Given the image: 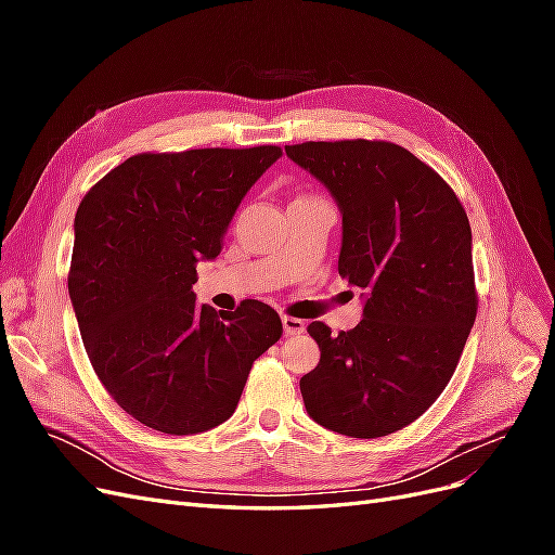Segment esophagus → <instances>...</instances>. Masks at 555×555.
Here are the masks:
<instances>
[{
	"label": "esophagus",
	"instance_id": "obj_1",
	"mask_svg": "<svg viewBox=\"0 0 555 555\" xmlns=\"http://www.w3.org/2000/svg\"><path fill=\"white\" fill-rule=\"evenodd\" d=\"M282 326H284V333H287V335H298V333L306 331V322H304V319L287 317V314L282 317Z\"/></svg>",
	"mask_w": 555,
	"mask_h": 555
}]
</instances>
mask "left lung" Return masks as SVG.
Returning a JSON list of instances; mask_svg holds the SVG:
<instances>
[{
    "label": "left lung",
    "mask_w": 555,
    "mask_h": 555,
    "mask_svg": "<svg viewBox=\"0 0 555 555\" xmlns=\"http://www.w3.org/2000/svg\"><path fill=\"white\" fill-rule=\"evenodd\" d=\"M284 150L333 194L343 212L338 271L365 294L351 331L308 326L322 359L300 377L306 410L349 438H384L440 398L475 324L465 208L428 164L389 141Z\"/></svg>",
    "instance_id": "1"
}]
</instances>
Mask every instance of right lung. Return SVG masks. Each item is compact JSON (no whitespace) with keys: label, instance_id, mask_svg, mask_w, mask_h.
<instances>
[{"label":"right lung","instance_id":"obj_1","mask_svg":"<svg viewBox=\"0 0 555 555\" xmlns=\"http://www.w3.org/2000/svg\"><path fill=\"white\" fill-rule=\"evenodd\" d=\"M282 147L141 153L82 196L69 296L99 382L129 416L169 435L204 433L236 410L280 314L247 298L198 306L196 263L215 259L233 212Z\"/></svg>","mask_w":555,"mask_h":555}]
</instances>
